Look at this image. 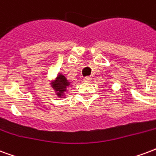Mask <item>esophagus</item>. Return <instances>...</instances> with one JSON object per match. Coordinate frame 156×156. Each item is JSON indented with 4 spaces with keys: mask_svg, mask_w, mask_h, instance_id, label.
Listing matches in <instances>:
<instances>
[{
    "mask_svg": "<svg viewBox=\"0 0 156 156\" xmlns=\"http://www.w3.org/2000/svg\"><path fill=\"white\" fill-rule=\"evenodd\" d=\"M83 80L85 81V82H90L91 81V77L90 76H85L83 78Z\"/></svg>",
    "mask_w": 156,
    "mask_h": 156,
    "instance_id": "obj_1",
    "label": "esophagus"
}]
</instances>
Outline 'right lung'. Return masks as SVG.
Masks as SVG:
<instances>
[{"label": "right lung", "mask_w": 156, "mask_h": 156, "mask_svg": "<svg viewBox=\"0 0 156 156\" xmlns=\"http://www.w3.org/2000/svg\"><path fill=\"white\" fill-rule=\"evenodd\" d=\"M70 85H71V82L66 79V77L63 74L59 73L57 75L56 80L51 83V87L53 88L57 95L62 98V97H65L66 88Z\"/></svg>", "instance_id": "add662e5"}]
</instances>
